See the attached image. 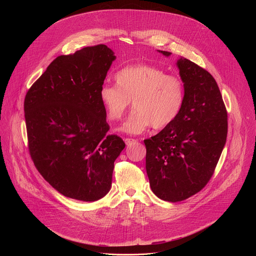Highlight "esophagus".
Returning a JSON list of instances; mask_svg holds the SVG:
<instances>
[{
    "label": "esophagus",
    "instance_id": "obj_1",
    "mask_svg": "<svg viewBox=\"0 0 256 256\" xmlns=\"http://www.w3.org/2000/svg\"><path fill=\"white\" fill-rule=\"evenodd\" d=\"M124 142H126V146H130L132 144H134L136 142H138L136 140H134V138H124Z\"/></svg>",
    "mask_w": 256,
    "mask_h": 256
}]
</instances>
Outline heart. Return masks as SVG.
Here are the masks:
<instances>
[{"label": "heart", "mask_w": 256, "mask_h": 256, "mask_svg": "<svg viewBox=\"0 0 256 256\" xmlns=\"http://www.w3.org/2000/svg\"><path fill=\"white\" fill-rule=\"evenodd\" d=\"M115 85H103L99 91L106 116L118 122L132 105L134 110L120 128L130 134H140L151 126L163 128L178 116L184 103V85L178 77L150 64H134L120 70Z\"/></svg>", "instance_id": "heart-1"}]
</instances>
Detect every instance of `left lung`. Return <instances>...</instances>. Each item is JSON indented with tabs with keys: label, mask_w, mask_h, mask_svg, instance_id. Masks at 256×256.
<instances>
[{
	"label": "left lung",
	"mask_w": 256,
	"mask_h": 256,
	"mask_svg": "<svg viewBox=\"0 0 256 256\" xmlns=\"http://www.w3.org/2000/svg\"><path fill=\"white\" fill-rule=\"evenodd\" d=\"M177 66L184 85V106L172 124L144 140L151 190L171 202L184 200L206 186L228 132L226 106L214 77L184 58Z\"/></svg>",
	"instance_id": "8db88e82"
}]
</instances>
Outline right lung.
<instances>
[{"mask_svg": "<svg viewBox=\"0 0 256 256\" xmlns=\"http://www.w3.org/2000/svg\"><path fill=\"white\" fill-rule=\"evenodd\" d=\"M114 60L105 44L60 56L26 93L31 159L66 198L95 202L112 188L114 161L126 144L116 134H107L99 91Z\"/></svg>", "mask_w": 256, "mask_h": 256, "instance_id": "obj_1", "label": "right lung"}]
</instances>
